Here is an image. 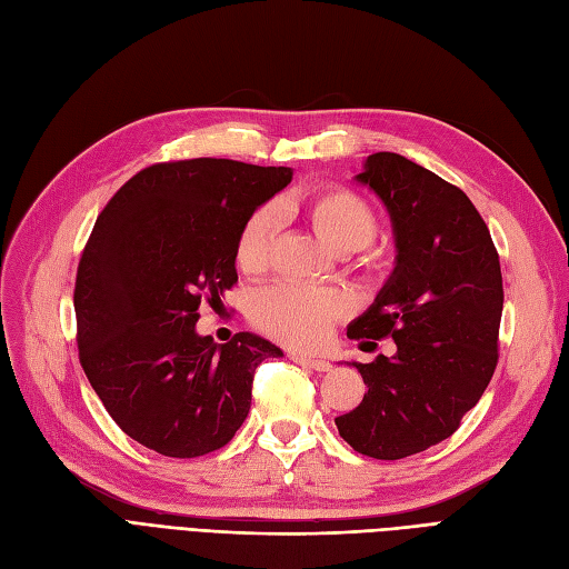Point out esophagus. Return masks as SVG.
I'll return each mask as SVG.
<instances>
[{
  "label": "esophagus",
  "instance_id": "34e87169",
  "mask_svg": "<svg viewBox=\"0 0 569 569\" xmlns=\"http://www.w3.org/2000/svg\"><path fill=\"white\" fill-rule=\"evenodd\" d=\"M291 360H295V363H299V366H303V368H311V370H316V372H327L332 368V363L330 360H325V358H313V356H301V353H291L289 356Z\"/></svg>",
  "mask_w": 569,
  "mask_h": 569
}]
</instances>
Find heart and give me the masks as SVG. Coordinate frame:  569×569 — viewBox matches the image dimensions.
I'll return each mask as SVG.
<instances>
[{"mask_svg": "<svg viewBox=\"0 0 569 569\" xmlns=\"http://www.w3.org/2000/svg\"><path fill=\"white\" fill-rule=\"evenodd\" d=\"M287 206L303 213L322 242L339 253L363 249L377 234L372 206L351 189L327 187ZM274 232L278 213L272 206L256 209L237 232V268L247 274L263 272L270 261ZM347 308V299L330 287L272 284L253 297L251 322L272 339L303 349L322 341Z\"/></svg>", "mask_w": 569, "mask_h": 569, "instance_id": "1", "label": "heart"}]
</instances>
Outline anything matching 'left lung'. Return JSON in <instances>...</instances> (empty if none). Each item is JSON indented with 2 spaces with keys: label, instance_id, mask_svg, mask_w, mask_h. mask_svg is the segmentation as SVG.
<instances>
[{
  "label": "left lung",
  "instance_id": "1",
  "mask_svg": "<svg viewBox=\"0 0 569 569\" xmlns=\"http://www.w3.org/2000/svg\"><path fill=\"white\" fill-rule=\"evenodd\" d=\"M356 182L387 206L396 266L347 335L391 337L396 353L353 363L368 393L335 425L353 451L399 460L449 439L491 382L503 313L501 263L475 203L432 170L377 151Z\"/></svg>",
  "mask_w": 569,
  "mask_h": 569
}]
</instances>
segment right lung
Returning a JSON list of instances; mask_svg holds the SVG:
<instances>
[{"instance_id":"add662e5","label":"right lung","mask_w":569,"mask_h":569,"mask_svg":"<svg viewBox=\"0 0 569 569\" xmlns=\"http://www.w3.org/2000/svg\"><path fill=\"white\" fill-rule=\"evenodd\" d=\"M289 182L284 166L153 163L99 213L73 295L80 366L137 443L197 458L247 420L256 368L282 351L251 332L218 347L197 335L199 306L222 303L239 228Z\"/></svg>"}]
</instances>
